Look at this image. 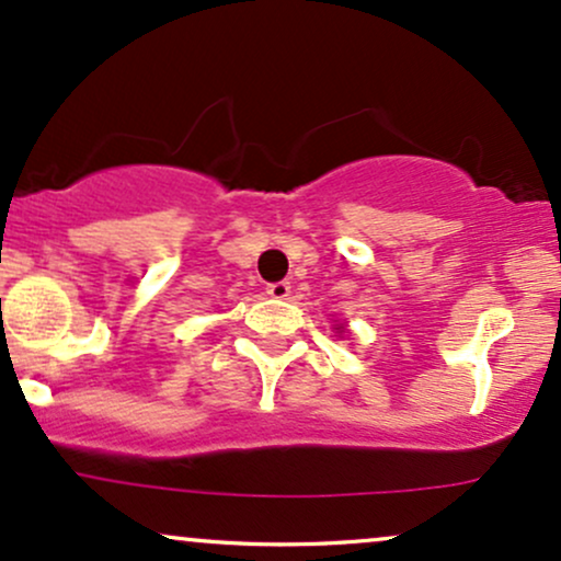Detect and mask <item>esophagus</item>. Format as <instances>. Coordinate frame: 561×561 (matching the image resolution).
<instances>
[{
    "instance_id": "esophagus-1",
    "label": "esophagus",
    "mask_w": 561,
    "mask_h": 561,
    "mask_svg": "<svg viewBox=\"0 0 561 561\" xmlns=\"http://www.w3.org/2000/svg\"><path fill=\"white\" fill-rule=\"evenodd\" d=\"M267 296H273V299H288V296H291V283H288V280L270 283Z\"/></svg>"
}]
</instances>
